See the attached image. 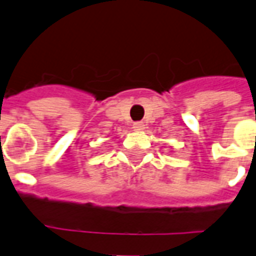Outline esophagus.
<instances>
[{
    "instance_id": "obj_1",
    "label": "esophagus",
    "mask_w": 256,
    "mask_h": 256,
    "mask_svg": "<svg viewBox=\"0 0 256 256\" xmlns=\"http://www.w3.org/2000/svg\"><path fill=\"white\" fill-rule=\"evenodd\" d=\"M132 128H134L135 132H142V130H144V124H143L142 121L134 122V124H132Z\"/></svg>"
}]
</instances>
